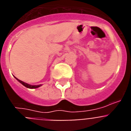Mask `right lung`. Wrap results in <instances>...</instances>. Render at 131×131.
<instances>
[{
    "label": "right lung",
    "mask_w": 131,
    "mask_h": 131,
    "mask_svg": "<svg viewBox=\"0 0 131 131\" xmlns=\"http://www.w3.org/2000/svg\"><path fill=\"white\" fill-rule=\"evenodd\" d=\"M15 78L18 80V81H19L21 84H22L24 86H25V87L27 88H29V89H37V88H39L40 87V86H42V84H39V85H31V84H27V83H25V82L22 81H21V80L18 79H17L16 77H15Z\"/></svg>",
    "instance_id": "1"
}]
</instances>
